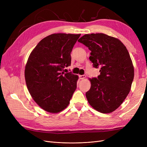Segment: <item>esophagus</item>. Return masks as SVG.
I'll return each instance as SVG.
<instances>
[{
    "mask_svg": "<svg viewBox=\"0 0 147 147\" xmlns=\"http://www.w3.org/2000/svg\"><path fill=\"white\" fill-rule=\"evenodd\" d=\"M79 78H80V80H84V78H86V76L85 75H79Z\"/></svg>",
    "mask_w": 147,
    "mask_h": 147,
    "instance_id": "1",
    "label": "esophagus"
}]
</instances>
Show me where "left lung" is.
<instances>
[{
	"label": "left lung",
	"mask_w": 147,
	"mask_h": 147,
	"mask_svg": "<svg viewBox=\"0 0 147 147\" xmlns=\"http://www.w3.org/2000/svg\"><path fill=\"white\" fill-rule=\"evenodd\" d=\"M91 52L90 59L100 67L97 78H90L91 88L86 93L88 103L98 112H113L129 92L134 69L126 47L119 39L102 33L85 34L78 40Z\"/></svg>",
	"instance_id": "1"
}]
</instances>
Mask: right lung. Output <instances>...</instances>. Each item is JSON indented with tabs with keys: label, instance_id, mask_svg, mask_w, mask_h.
<instances>
[{
	"label": "right lung",
	"instance_id": "add662e5",
	"mask_svg": "<svg viewBox=\"0 0 147 147\" xmlns=\"http://www.w3.org/2000/svg\"><path fill=\"white\" fill-rule=\"evenodd\" d=\"M80 35L51 34L39 42L28 57L26 85L34 100L46 112L63 111L76 90L78 75L63 71L70 65V53Z\"/></svg>",
	"mask_w": 147,
	"mask_h": 147
}]
</instances>
